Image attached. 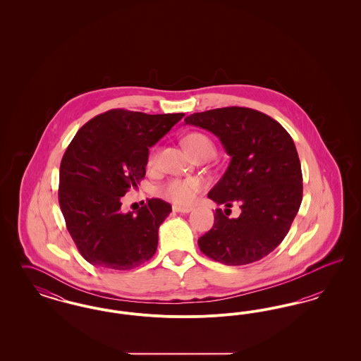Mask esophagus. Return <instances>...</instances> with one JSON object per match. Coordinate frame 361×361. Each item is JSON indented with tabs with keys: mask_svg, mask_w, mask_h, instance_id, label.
<instances>
[{
	"mask_svg": "<svg viewBox=\"0 0 361 361\" xmlns=\"http://www.w3.org/2000/svg\"><path fill=\"white\" fill-rule=\"evenodd\" d=\"M173 211H174V212H181V214H188V212L192 211V208H190V207H181L174 204V206H173Z\"/></svg>",
	"mask_w": 361,
	"mask_h": 361,
	"instance_id": "obj_1",
	"label": "esophagus"
}]
</instances>
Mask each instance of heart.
<instances>
[{"mask_svg":"<svg viewBox=\"0 0 361 361\" xmlns=\"http://www.w3.org/2000/svg\"><path fill=\"white\" fill-rule=\"evenodd\" d=\"M183 143H184L185 150L190 155H195L207 147L214 150V145L209 140V137L204 134H200V133H190L183 139ZM157 155H158L157 150L150 154V159H149L150 164L157 161ZM199 189H200V183L197 180H192V178L177 180L176 178V180H171L168 184H165L162 188L159 189V192L165 197L171 199L177 204H188L195 199Z\"/></svg>","mask_w":361,"mask_h":361,"instance_id":"heart-1","label":"heart"}]
</instances>
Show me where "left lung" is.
<instances>
[{
	"label": "left lung",
	"instance_id": "1",
	"mask_svg": "<svg viewBox=\"0 0 361 361\" xmlns=\"http://www.w3.org/2000/svg\"><path fill=\"white\" fill-rule=\"evenodd\" d=\"M185 124L219 137L230 164L208 192L218 206L214 226L197 243L224 265H246L274 252L287 235L303 193L300 161L284 127L256 109L227 106L197 112ZM240 204L238 219L229 208Z\"/></svg>",
	"mask_w": 361,
	"mask_h": 361
}]
</instances>
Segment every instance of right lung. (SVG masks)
<instances>
[{"label": "right lung", "instance_id": "obj_1", "mask_svg": "<svg viewBox=\"0 0 361 361\" xmlns=\"http://www.w3.org/2000/svg\"><path fill=\"white\" fill-rule=\"evenodd\" d=\"M184 114L111 109L84 124L66 149L58 199L70 235L86 261L127 271L154 256L158 228L172 212L161 199L121 212V199L146 174L149 147Z\"/></svg>", "mask_w": 361, "mask_h": 361}]
</instances>
